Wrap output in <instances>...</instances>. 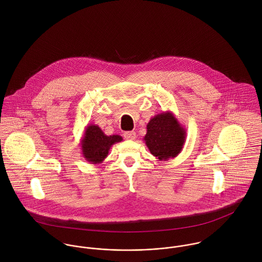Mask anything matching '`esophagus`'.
<instances>
[{
	"instance_id": "34e87169",
	"label": "esophagus",
	"mask_w": 262,
	"mask_h": 262,
	"mask_svg": "<svg viewBox=\"0 0 262 262\" xmlns=\"http://www.w3.org/2000/svg\"><path fill=\"white\" fill-rule=\"evenodd\" d=\"M124 137L127 140H134L136 138V133L134 131H128L124 133Z\"/></svg>"
}]
</instances>
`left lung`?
Wrapping results in <instances>:
<instances>
[{
	"label": "left lung",
	"instance_id": "obj_1",
	"mask_svg": "<svg viewBox=\"0 0 262 262\" xmlns=\"http://www.w3.org/2000/svg\"><path fill=\"white\" fill-rule=\"evenodd\" d=\"M143 140L150 153L160 161L177 157L184 148L187 132L173 113L163 112L150 119Z\"/></svg>",
	"mask_w": 262,
	"mask_h": 262
}]
</instances>
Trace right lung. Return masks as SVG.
<instances>
[{
    "mask_svg": "<svg viewBox=\"0 0 262 262\" xmlns=\"http://www.w3.org/2000/svg\"><path fill=\"white\" fill-rule=\"evenodd\" d=\"M122 140L123 138L120 135L107 136L98 125L89 124L80 140L81 154L92 164L102 163L113 145Z\"/></svg>",
    "mask_w": 262,
    "mask_h": 262,
    "instance_id": "obj_1",
    "label": "right lung"
}]
</instances>
